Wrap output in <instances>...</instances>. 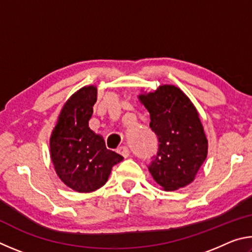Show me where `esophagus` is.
<instances>
[{
  "label": "esophagus",
  "mask_w": 252,
  "mask_h": 252,
  "mask_svg": "<svg viewBox=\"0 0 252 252\" xmlns=\"http://www.w3.org/2000/svg\"><path fill=\"white\" fill-rule=\"evenodd\" d=\"M118 153H120V155L123 157V158H127L129 157V149H127L126 147H120L118 149Z\"/></svg>",
  "instance_id": "1"
}]
</instances>
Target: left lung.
I'll list each match as a JSON object with an SVG mask.
<instances>
[{
  "mask_svg": "<svg viewBox=\"0 0 252 252\" xmlns=\"http://www.w3.org/2000/svg\"><path fill=\"white\" fill-rule=\"evenodd\" d=\"M138 97L150 113V127L159 140L149 171L164 190L190 185L208 155V140L197 109L180 89L170 84Z\"/></svg>",
  "mask_w": 252,
  "mask_h": 252,
  "instance_id": "obj_1",
  "label": "left lung"
}]
</instances>
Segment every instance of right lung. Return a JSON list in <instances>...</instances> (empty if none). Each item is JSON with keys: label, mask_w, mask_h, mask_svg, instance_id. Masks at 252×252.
Returning a JSON list of instances; mask_svg holds the SVG:
<instances>
[{"label": "right lung", "mask_w": 252, "mask_h": 252, "mask_svg": "<svg viewBox=\"0 0 252 252\" xmlns=\"http://www.w3.org/2000/svg\"><path fill=\"white\" fill-rule=\"evenodd\" d=\"M96 93V87L89 85L72 94L50 138L55 172L78 192H92L104 186L113 165L123 160L122 156L106 149L103 138L89 127Z\"/></svg>", "instance_id": "right-lung-1"}]
</instances>
